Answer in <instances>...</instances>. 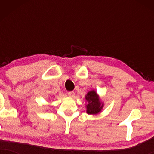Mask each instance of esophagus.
Wrapping results in <instances>:
<instances>
[{"mask_svg": "<svg viewBox=\"0 0 154 154\" xmlns=\"http://www.w3.org/2000/svg\"><path fill=\"white\" fill-rule=\"evenodd\" d=\"M68 94H69V96L70 97H71V98L75 97V92H73V91L69 92H68Z\"/></svg>", "mask_w": 154, "mask_h": 154, "instance_id": "obj_1", "label": "esophagus"}]
</instances>
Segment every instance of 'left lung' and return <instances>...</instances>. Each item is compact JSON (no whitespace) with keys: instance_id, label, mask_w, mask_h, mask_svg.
I'll return each mask as SVG.
<instances>
[{"instance_id":"obj_1","label":"left lung","mask_w":154,"mask_h":154,"mask_svg":"<svg viewBox=\"0 0 154 154\" xmlns=\"http://www.w3.org/2000/svg\"><path fill=\"white\" fill-rule=\"evenodd\" d=\"M85 101L88 103L86 106V113L89 115H97L102 112L104 102L101 100L100 95L94 90H90L85 96Z\"/></svg>"}]
</instances>
